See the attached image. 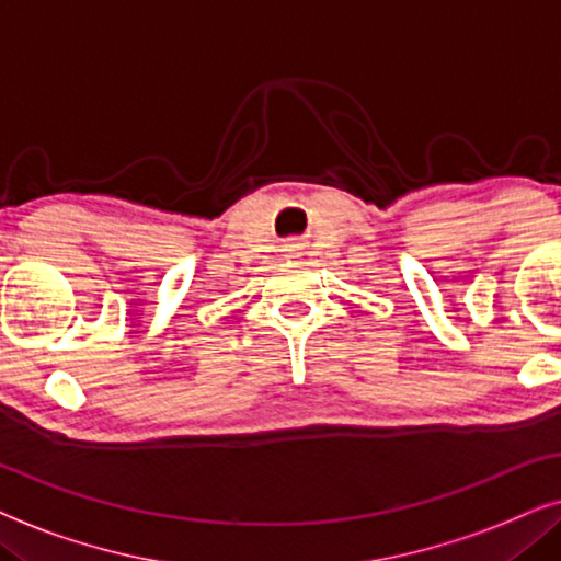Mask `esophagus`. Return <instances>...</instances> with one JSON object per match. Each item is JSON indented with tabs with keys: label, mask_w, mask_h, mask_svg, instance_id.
Wrapping results in <instances>:
<instances>
[{
	"label": "esophagus",
	"mask_w": 561,
	"mask_h": 561,
	"mask_svg": "<svg viewBox=\"0 0 561 561\" xmlns=\"http://www.w3.org/2000/svg\"><path fill=\"white\" fill-rule=\"evenodd\" d=\"M287 251H300V249H297V245H289V249Z\"/></svg>",
	"instance_id": "esophagus-1"
}]
</instances>
